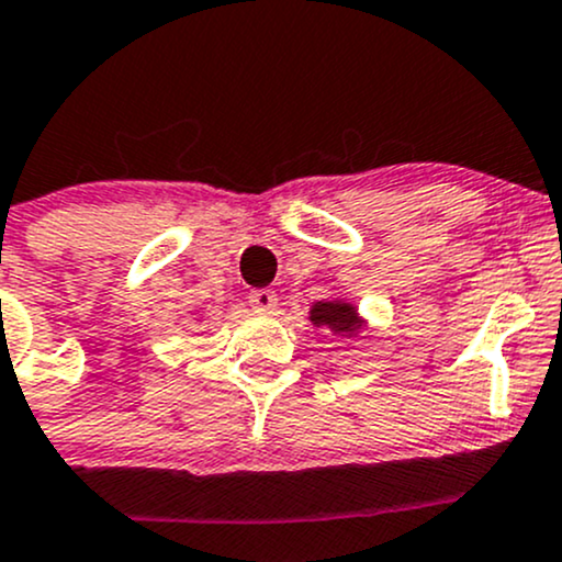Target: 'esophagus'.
I'll list each match as a JSON object with an SVG mask.
<instances>
[{
	"label": "esophagus",
	"mask_w": 562,
	"mask_h": 562,
	"mask_svg": "<svg viewBox=\"0 0 562 562\" xmlns=\"http://www.w3.org/2000/svg\"><path fill=\"white\" fill-rule=\"evenodd\" d=\"M249 305L259 313H270L279 305V294H276L273 289H255V292L249 294Z\"/></svg>",
	"instance_id": "34e87169"
}]
</instances>
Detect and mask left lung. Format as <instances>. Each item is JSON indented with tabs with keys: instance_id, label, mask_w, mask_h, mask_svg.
<instances>
[{
	"instance_id": "1",
	"label": "left lung",
	"mask_w": 562,
	"mask_h": 562,
	"mask_svg": "<svg viewBox=\"0 0 562 562\" xmlns=\"http://www.w3.org/2000/svg\"><path fill=\"white\" fill-rule=\"evenodd\" d=\"M307 322L313 327L327 329L335 337H359L361 331L370 327V322L361 316L353 300L337 297V294L327 300H316L307 307Z\"/></svg>"
}]
</instances>
